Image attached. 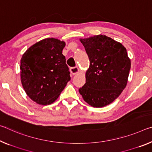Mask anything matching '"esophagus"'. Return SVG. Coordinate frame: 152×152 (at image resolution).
Segmentation results:
<instances>
[{"label":"esophagus","mask_w":152,"mask_h":152,"mask_svg":"<svg viewBox=\"0 0 152 152\" xmlns=\"http://www.w3.org/2000/svg\"><path fill=\"white\" fill-rule=\"evenodd\" d=\"M70 72L73 75H75V74H76L77 73H78V72H80V69H79L78 67H71Z\"/></svg>","instance_id":"1"}]
</instances>
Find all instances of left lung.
<instances>
[{"mask_svg":"<svg viewBox=\"0 0 152 152\" xmlns=\"http://www.w3.org/2000/svg\"><path fill=\"white\" fill-rule=\"evenodd\" d=\"M90 66L86 83L79 89L85 102L94 107H103L119 97L127 85L131 59L121 43L105 35L80 38Z\"/></svg>","mask_w":152,"mask_h":152,"instance_id":"8db88e82","label":"left lung"}]
</instances>
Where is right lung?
<instances>
[{
	"label": "right lung",
	"mask_w": 152,
	"mask_h": 152,
	"mask_svg": "<svg viewBox=\"0 0 152 152\" xmlns=\"http://www.w3.org/2000/svg\"><path fill=\"white\" fill-rule=\"evenodd\" d=\"M66 42L45 38L31 46L21 59L20 76L27 95L38 104H51L70 80L62 50Z\"/></svg>",
	"instance_id": "add662e5"
}]
</instances>
